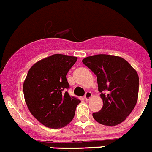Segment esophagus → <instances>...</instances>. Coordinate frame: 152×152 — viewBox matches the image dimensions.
I'll use <instances>...</instances> for the list:
<instances>
[{"instance_id":"1","label":"esophagus","mask_w":152,"mask_h":152,"mask_svg":"<svg viewBox=\"0 0 152 152\" xmlns=\"http://www.w3.org/2000/svg\"><path fill=\"white\" fill-rule=\"evenodd\" d=\"M91 96H92V94H91V91H87V92H86V93H85V99L88 101V100H89L90 99H91Z\"/></svg>"}]
</instances>
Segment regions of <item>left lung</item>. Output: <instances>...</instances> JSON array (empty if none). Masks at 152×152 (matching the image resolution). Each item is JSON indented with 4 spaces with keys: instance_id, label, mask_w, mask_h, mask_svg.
<instances>
[{
    "instance_id": "8db88e82",
    "label": "left lung",
    "mask_w": 152,
    "mask_h": 152,
    "mask_svg": "<svg viewBox=\"0 0 152 152\" xmlns=\"http://www.w3.org/2000/svg\"><path fill=\"white\" fill-rule=\"evenodd\" d=\"M97 76L103 106L92 116L106 126L120 124L132 112L138 98L139 77L135 69L122 57L98 54L82 60Z\"/></svg>"
}]
</instances>
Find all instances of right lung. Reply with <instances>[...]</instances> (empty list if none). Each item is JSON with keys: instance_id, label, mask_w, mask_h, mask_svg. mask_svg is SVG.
I'll return each instance as SVG.
<instances>
[{"instance_id": "right-lung-1", "label": "right lung", "mask_w": 152, "mask_h": 152, "mask_svg": "<svg viewBox=\"0 0 152 152\" xmlns=\"http://www.w3.org/2000/svg\"><path fill=\"white\" fill-rule=\"evenodd\" d=\"M76 56L53 54L36 62L23 84L24 97L30 113L46 127L61 128L71 122L81 101L70 96L66 75Z\"/></svg>"}]
</instances>
